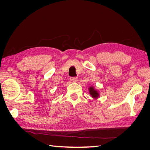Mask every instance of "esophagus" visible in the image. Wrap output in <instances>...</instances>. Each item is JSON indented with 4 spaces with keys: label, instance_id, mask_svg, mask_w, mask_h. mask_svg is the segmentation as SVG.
<instances>
[{
    "label": "esophagus",
    "instance_id": "obj_1",
    "mask_svg": "<svg viewBox=\"0 0 150 150\" xmlns=\"http://www.w3.org/2000/svg\"><path fill=\"white\" fill-rule=\"evenodd\" d=\"M70 80L72 81V82H76V81H78V78H77V77H74V78H71Z\"/></svg>",
    "mask_w": 150,
    "mask_h": 150
}]
</instances>
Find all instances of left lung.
<instances>
[{"label":"left lung","instance_id":"obj_1","mask_svg":"<svg viewBox=\"0 0 150 150\" xmlns=\"http://www.w3.org/2000/svg\"><path fill=\"white\" fill-rule=\"evenodd\" d=\"M88 90H89L91 96L93 98L97 99L99 97V93L98 91V90L95 89L94 87H93V86H90V87L88 88Z\"/></svg>","mask_w":150,"mask_h":150}]
</instances>
